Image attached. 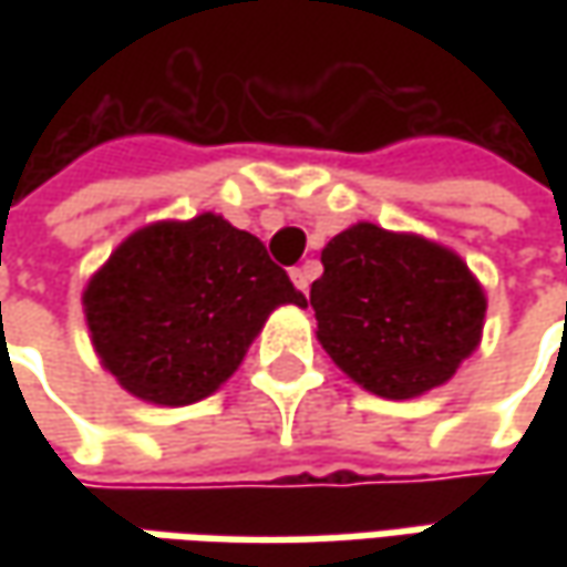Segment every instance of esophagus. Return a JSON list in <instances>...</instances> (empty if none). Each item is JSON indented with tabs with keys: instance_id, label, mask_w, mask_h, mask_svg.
<instances>
[{
	"instance_id": "obj_1",
	"label": "esophagus",
	"mask_w": 567,
	"mask_h": 567,
	"mask_svg": "<svg viewBox=\"0 0 567 567\" xmlns=\"http://www.w3.org/2000/svg\"><path fill=\"white\" fill-rule=\"evenodd\" d=\"M290 277H293V284L302 290V293H309V284H312V268L309 265H302V268H293L290 271Z\"/></svg>"
}]
</instances>
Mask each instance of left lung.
Segmentation results:
<instances>
[{"label":"left lung","mask_w":567,"mask_h":567,"mask_svg":"<svg viewBox=\"0 0 567 567\" xmlns=\"http://www.w3.org/2000/svg\"><path fill=\"white\" fill-rule=\"evenodd\" d=\"M321 265L309 293L318 340L365 391L416 398L476 350L486 296L454 251L357 224L324 246Z\"/></svg>","instance_id":"1"}]
</instances>
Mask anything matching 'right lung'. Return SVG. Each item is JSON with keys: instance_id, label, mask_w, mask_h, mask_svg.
Returning a JSON list of instances; mask_svg holds the SVG:
<instances>
[{"instance_id": "1", "label": "right lung", "mask_w": 567, "mask_h": 567, "mask_svg": "<svg viewBox=\"0 0 567 567\" xmlns=\"http://www.w3.org/2000/svg\"><path fill=\"white\" fill-rule=\"evenodd\" d=\"M284 302L306 306V296L258 236L217 214L132 233L84 290L103 365L164 406L217 391Z\"/></svg>"}]
</instances>
